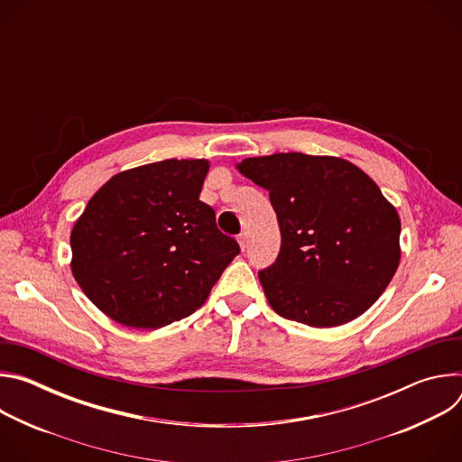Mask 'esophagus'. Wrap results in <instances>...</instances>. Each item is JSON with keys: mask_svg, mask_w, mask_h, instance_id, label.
<instances>
[{"mask_svg": "<svg viewBox=\"0 0 462 462\" xmlns=\"http://www.w3.org/2000/svg\"><path fill=\"white\" fill-rule=\"evenodd\" d=\"M237 241H239L241 250H245V248H246V243H248V234H246V232H241V234L237 236Z\"/></svg>", "mask_w": 462, "mask_h": 462, "instance_id": "esophagus-1", "label": "esophagus"}]
</instances>
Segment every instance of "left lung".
I'll return each instance as SVG.
<instances>
[{"label": "left lung", "mask_w": 462, "mask_h": 462, "mask_svg": "<svg viewBox=\"0 0 462 462\" xmlns=\"http://www.w3.org/2000/svg\"><path fill=\"white\" fill-rule=\"evenodd\" d=\"M237 170L269 189L282 248L259 282L271 307L309 327L364 314L401 263V217L376 182L340 157L274 153Z\"/></svg>", "instance_id": "8db88e82"}]
</instances>
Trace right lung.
<instances>
[{"mask_svg":"<svg viewBox=\"0 0 462 462\" xmlns=\"http://www.w3.org/2000/svg\"><path fill=\"white\" fill-rule=\"evenodd\" d=\"M205 159H168L113 175L71 232V271L111 319L159 328L199 309L239 254L199 195Z\"/></svg>","mask_w":462,"mask_h":462,"instance_id":"right-lung-1","label":"right lung"}]
</instances>
